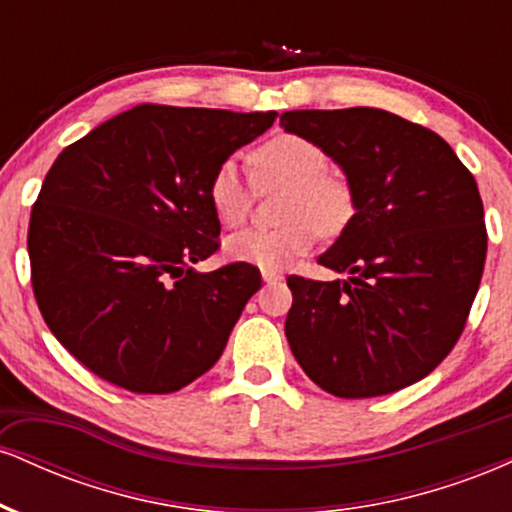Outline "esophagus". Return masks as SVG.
Listing matches in <instances>:
<instances>
[{"mask_svg":"<svg viewBox=\"0 0 512 512\" xmlns=\"http://www.w3.org/2000/svg\"><path fill=\"white\" fill-rule=\"evenodd\" d=\"M262 279L267 281V284H279V281H284V274L274 272V269H262Z\"/></svg>","mask_w":512,"mask_h":512,"instance_id":"esophagus-1","label":"esophagus"}]
</instances>
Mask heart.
Listing matches in <instances>:
<instances>
[{
	"mask_svg": "<svg viewBox=\"0 0 512 512\" xmlns=\"http://www.w3.org/2000/svg\"><path fill=\"white\" fill-rule=\"evenodd\" d=\"M257 190H286L281 204L284 226L274 231H243L228 238L231 260L260 269H281L303 257L317 236L337 240L356 219V190L342 173L330 170V154L313 139L281 132L250 151ZM255 187L243 178L236 161H223L211 173L207 199L221 226L238 228L248 221Z\"/></svg>",
	"mask_w": 512,
	"mask_h": 512,
	"instance_id": "obj_1",
	"label": "heart"
}]
</instances>
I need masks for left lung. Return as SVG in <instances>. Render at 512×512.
<instances>
[{
    "instance_id": "obj_1",
    "label": "left lung",
    "mask_w": 512,
    "mask_h": 512,
    "mask_svg": "<svg viewBox=\"0 0 512 512\" xmlns=\"http://www.w3.org/2000/svg\"><path fill=\"white\" fill-rule=\"evenodd\" d=\"M279 122L330 154L358 202L349 231L317 260L349 279H286L293 356L334 397L419 383L457 344L479 291L477 180L443 137L387 110H289Z\"/></svg>"
}]
</instances>
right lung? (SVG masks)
Wrapping results in <instances>:
<instances>
[{
  "instance_id": "add662e5",
  "label": "right lung",
  "mask_w": 512,
  "mask_h": 512,
  "mask_svg": "<svg viewBox=\"0 0 512 512\" xmlns=\"http://www.w3.org/2000/svg\"><path fill=\"white\" fill-rule=\"evenodd\" d=\"M276 113L134 105L69 144L28 226L35 301L76 361L117 387L168 395L219 361L262 286L219 250L211 173Z\"/></svg>"
}]
</instances>
